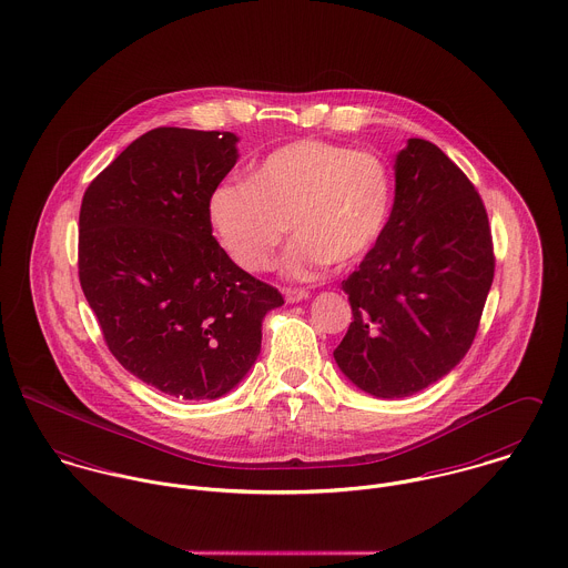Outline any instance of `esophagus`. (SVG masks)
<instances>
[{
    "label": "esophagus",
    "instance_id": "34e87169",
    "mask_svg": "<svg viewBox=\"0 0 568 568\" xmlns=\"http://www.w3.org/2000/svg\"><path fill=\"white\" fill-rule=\"evenodd\" d=\"M284 300H286L288 304L304 302V300H308V291H302V288H286V291H284Z\"/></svg>",
    "mask_w": 568,
    "mask_h": 568
}]
</instances>
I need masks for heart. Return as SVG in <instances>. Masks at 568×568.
Here are the masks:
<instances>
[{"instance_id": "heart-1", "label": "heart", "mask_w": 568, "mask_h": 568, "mask_svg": "<svg viewBox=\"0 0 568 568\" xmlns=\"http://www.w3.org/2000/svg\"><path fill=\"white\" fill-rule=\"evenodd\" d=\"M394 203L389 168L376 155L320 140L291 142L266 155L251 181H225L210 194V223L227 255L266 271L288 234L282 268L311 280L325 264L349 266L381 241Z\"/></svg>"}]
</instances>
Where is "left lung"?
I'll use <instances>...</instances> for the list:
<instances>
[{
	"label": "left lung",
	"instance_id": "obj_1",
	"mask_svg": "<svg viewBox=\"0 0 568 568\" xmlns=\"http://www.w3.org/2000/svg\"><path fill=\"white\" fill-rule=\"evenodd\" d=\"M396 196L381 241L341 282L352 324L334 349L343 376L376 398H406L470 349L494 280L486 207L435 144L396 155Z\"/></svg>",
	"mask_w": 568,
	"mask_h": 568
}]
</instances>
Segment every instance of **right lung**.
Segmentation results:
<instances>
[{"label":"right lung","mask_w":568,"mask_h":568,"mask_svg":"<svg viewBox=\"0 0 568 568\" xmlns=\"http://www.w3.org/2000/svg\"><path fill=\"white\" fill-rule=\"evenodd\" d=\"M234 133L162 126L129 144L87 187L79 275L111 354L181 400H216L260 354L277 288L216 239L210 194L239 162Z\"/></svg>","instance_id":"right-lung-1"}]
</instances>
